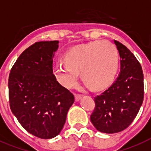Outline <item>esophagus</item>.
Returning a JSON list of instances; mask_svg holds the SVG:
<instances>
[{
	"mask_svg": "<svg viewBox=\"0 0 151 151\" xmlns=\"http://www.w3.org/2000/svg\"><path fill=\"white\" fill-rule=\"evenodd\" d=\"M81 99L82 97L80 95H75V101H79Z\"/></svg>",
	"mask_w": 151,
	"mask_h": 151,
	"instance_id": "34e87169",
	"label": "esophagus"
}]
</instances>
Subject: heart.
I'll list each match as a JSON object with an SVG mask.
<instances>
[{
    "label": "heart",
    "mask_w": 151,
    "mask_h": 151,
    "mask_svg": "<svg viewBox=\"0 0 151 151\" xmlns=\"http://www.w3.org/2000/svg\"><path fill=\"white\" fill-rule=\"evenodd\" d=\"M64 60L55 65L53 72L60 83L68 88L76 83L81 72L82 79L92 90H103L113 82L119 66L117 50L108 41L75 46L65 53Z\"/></svg>",
    "instance_id": "1"
}]
</instances>
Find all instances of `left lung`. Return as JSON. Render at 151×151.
<instances>
[{
  "instance_id": "8db88e82",
  "label": "left lung",
  "mask_w": 151,
  "mask_h": 151,
  "mask_svg": "<svg viewBox=\"0 0 151 151\" xmlns=\"http://www.w3.org/2000/svg\"><path fill=\"white\" fill-rule=\"evenodd\" d=\"M120 57V72L116 81L101 95L94 98L95 108L91 120L103 133L120 132L130 125L143 101L142 67L132 52L114 40Z\"/></svg>"
}]
</instances>
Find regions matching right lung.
I'll list each match as a JSON object with an SVG mask.
<instances>
[{"mask_svg": "<svg viewBox=\"0 0 151 151\" xmlns=\"http://www.w3.org/2000/svg\"><path fill=\"white\" fill-rule=\"evenodd\" d=\"M58 41L35 42L23 51L9 77L10 108L28 132L41 139L59 135L74 95L57 81L52 58Z\"/></svg>", "mask_w": 151, "mask_h": 151, "instance_id": "right-lung-1", "label": "right lung"}]
</instances>
